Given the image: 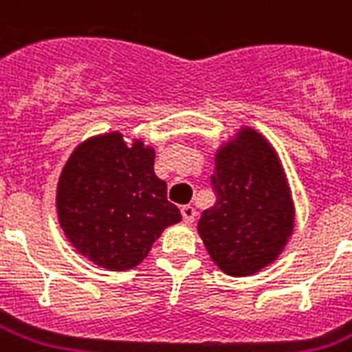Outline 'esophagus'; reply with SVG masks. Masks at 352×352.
I'll use <instances>...</instances> for the list:
<instances>
[{
	"mask_svg": "<svg viewBox=\"0 0 352 352\" xmlns=\"http://www.w3.org/2000/svg\"><path fill=\"white\" fill-rule=\"evenodd\" d=\"M181 214H182V219H184V223H193V219H195L197 212H195V208H193L192 204H186V206H182L181 208Z\"/></svg>",
	"mask_w": 352,
	"mask_h": 352,
	"instance_id": "1",
	"label": "esophagus"
}]
</instances>
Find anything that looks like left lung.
Listing matches in <instances>:
<instances>
[{
  "mask_svg": "<svg viewBox=\"0 0 352 352\" xmlns=\"http://www.w3.org/2000/svg\"><path fill=\"white\" fill-rule=\"evenodd\" d=\"M215 204L199 219L212 261L228 276L259 272L278 259L294 232V203L276 149L243 127L215 153Z\"/></svg>",
  "mask_w": 352,
  "mask_h": 352,
  "instance_id": "obj_1",
  "label": "left lung"
}]
</instances>
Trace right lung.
I'll use <instances>...</instances> for the list:
<instances>
[{
  "label": "right lung",
  "mask_w": 352,
  "mask_h": 352,
  "mask_svg": "<svg viewBox=\"0 0 352 352\" xmlns=\"http://www.w3.org/2000/svg\"><path fill=\"white\" fill-rule=\"evenodd\" d=\"M153 162L151 146H127L117 131L87 138L63 166L58 221L71 245L98 267H137L162 230L181 221Z\"/></svg>",
  "instance_id": "1"
}]
</instances>
